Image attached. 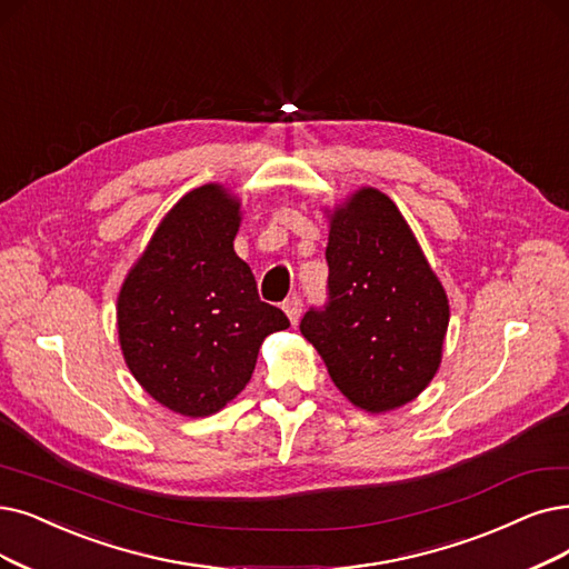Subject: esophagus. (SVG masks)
Listing matches in <instances>:
<instances>
[{"instance_id": "1", "label": "esophagus", "mask_w": 569, "mask_h": 569, "mask_svg": "<svg viewBox=\"0 0 569 569\" xmlns=\"http://www.w3.org/2000/svg\"><path fill=\"white\" fill-rule=\"evenodd\" d=\"M282 310L287 312L289 322H291V325H297V322H299V317H301V310H303V301H301L299 297H289V299L282 303Z\"/></svg>"}]
</instances>
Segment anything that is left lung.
Wrapping results in <instances>:
<instances>
[{
    "label": "left lung",
    "mask_w": 569,
    "mask_h": 569,
    "mask_svg": "<svg viewBox=\"0 0 569 569\" xmlns=\"http://www.w3.org/2000/svg\"><path fill=\"white\" fill-rule=\"evenodd\" d=\"M327 266V301L308 308L301 333L336 388L371 413L416 399L439 369L450 312L388 196L361 189L333 212Z\"/></svg>",
    "instance_id": "left-lung-1"
}]
</instances>
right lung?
Segmentation results:
<instances>
[{
    "mask_svg": "<svg viewBox=\"0 0 569 569\" xmlns=\"http://www.w3.org/2000/svg\"><path fill=\"white\" fill-rule=\"evenodd\" d=\"M240 202L193 189L158 226L119 297L128 369L170 411L210 416L249 382L263 338L289 327L233 252Z\"/></svg>",
    "mask_w": 569,
    "mask_h": 569,
    "instance_id": "obj_1",
    "label": "right lung"
}]
</instances>
